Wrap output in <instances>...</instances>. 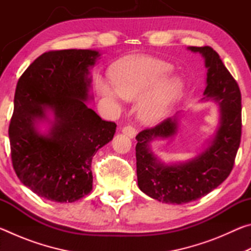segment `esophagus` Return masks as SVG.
I'll list each match as a JSON object with an SVG mask.
<instances>
[{
  "mask_svg": "<svg viewBox=\"0 0 251 251\" xmlns=\"http://www.w3.org/2000/svg\"><path fill=\"white\" fill-rule=\"evenodd\" d=\"M122 133L126 136H128L130 138H134L136 136V129L133 126H125L122 128Z\"/></svg>",
  "mask_w": 251,
  "mask_h": 251,
  "instance_id": "esophagus-1",
  "label": "esophagus"
}]
</instances>
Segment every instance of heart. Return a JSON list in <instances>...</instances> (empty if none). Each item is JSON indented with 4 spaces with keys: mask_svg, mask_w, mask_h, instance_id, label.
Returning <instances> with one entry per match:
<instances>
[{
    "mask_svg": "<svg viewBox=\"0 0 251 251\" xmlns=\"http://www.w3.org/2000/svg\"><path fill=\"white\" fill-rule=\"evenodd\" d=\"M173 70L169 63L150 56L123 59L110 71L113 84L101 77L96 80L97 94L115 104L121 97L134 100L141 97L137 104L139 121L147 125L158 124L171 114L184 93L179 77H167Z\"/></svg>",
    "mask_w": 251,
    "mask_h": 251,
    "instance_id": "obj_1",
    "label": "heart"
}]
</instances>
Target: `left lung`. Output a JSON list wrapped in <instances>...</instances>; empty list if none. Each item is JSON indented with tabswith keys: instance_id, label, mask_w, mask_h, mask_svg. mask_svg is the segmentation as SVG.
I'll list each match as a JSON object with an SVG mask.
<instances>
[{
	"instance_id": "8db88e82",
	"label": "left lung",
	"mask_w": 251,
	"mask_h": 251,
	"mask_svg": "<svg viewBox=\"0 0 251 251\" xmlns=\"http://www.w3.org/2000/svg\"><path fill=\"white\" fill-rule=\"evenodd\" d=\"M187 49L205 59L207 77L201 100L219 106L217 130L196 157L172 164L161 161L151 151V144L175 137L179 127L178 114L136 136L139 189L156 201L177 205L197 201L226 179L232 171L241 137V94L235 78L210 46Z\"/></svg>"
}]
</instances>
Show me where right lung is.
<instances>
[{"label": "right lung", "mask_w": 251, "mask_h": 251, "mask_svg": "<svg viewBox=\"0 0 251 251\" xmlns=\"http://www.w3.org/2000/svg\"><path fill=\"white\" fill-rule=\"evenodd\" d=\"M100 56L93 50L44 53L16 85L8 127L12 164L22 184L48 201L74 202L91 193L93 156L116 131L115 123L85 103L92 100L90 70ZM42 124L49 125L45 133Z\"/></svg>", "instance_id": "obj_1"}]
</instances>
